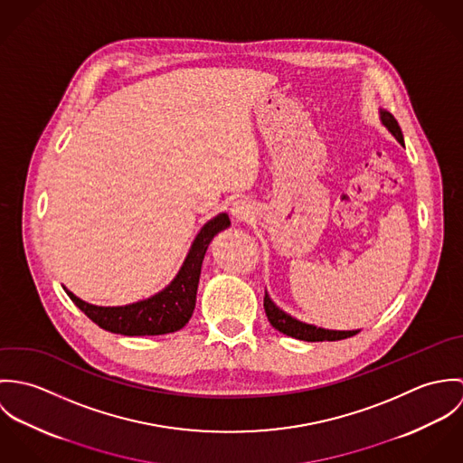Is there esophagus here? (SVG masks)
Listing matches in <instances>:
<instances>
[{
	"label": "esophagus",
	"instance_id": "34e87169",
	"mask_svg": "<svg viewBox=\"0 0 463 463\" xmlns=\"http://www.w3.org/2000/svg\"><path fill=\"white\" fill-rule=\"evenodd\" d=\"M232 215L237 219V221H248L255 215L253 212V204L246 199H239L232 204Z\"/></svg>",
	"mask_w": 463,
	"mask_h": 463
}]
</instances>
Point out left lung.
Instances as JSON below:
<instances>
[{"label":"left lung","instance_id":"left-lung-1","mask_svg":"<svg viewBox=\"0 0 463 463\" xmlns=\"http://www.w3.org/2000/svg\"><path fill=\"white\" fill-rule=\"evenodd\" d=\"M380 119L383 123V127L392 133L396 137L397 142L404 146V140H402V133L401 128L397 125L394 116L387 110H380ZM264 308L265 316L269 319V323L272 325V328H276L278 331H281L283 335H288L292 338H298V340H307V342H323V340H342V338H349L353 335H356L360 330L353 331H338V330H325V328H317L314 325H307V323H301L298 319H294L292 316L285 314L283 310H279L272 299L269 298V294L265 292L264 298Z\"/></svg>","mask_w":463,"mask_h":463}]
</instances>
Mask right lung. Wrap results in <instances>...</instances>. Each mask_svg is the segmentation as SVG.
<instances>
[{
    "mask_svg": "<svg viewBox=\"0 0 463 463\" xmlns=\"http://www.w3.org/2000/svg\"><path fill=\"white\" fill-rule=\"evenodd\" d=\"M230 226L228 213H219L199 230L189 255L175 279L158 294L125 307H96L64 290L71 301L99 328L128 335H164L182 330L193 317L196 307L201 264L212 239Z\"/></svg>",
    "mask_w": 463,
    "mask_h": 463,
    "instance_id": "1",
    "label": "right lung"
}]
</instances>
